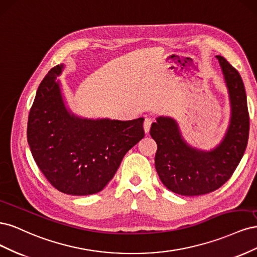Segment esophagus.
Returning <instances> with one entry per match:
<instances>
[{
	"instance_id": "1",
	"label": "esophagus",
	"mask_w": 257,
	"mask_h": 257,
	"mask_svg": "<svg viewBox=\"0 0 257 257\" xmlns=\"http://www.w3.org/2000/svg\"><path fill=\"white\" fill-rule=\"evenodd\" d=\"M151 124H152V120H151V119L147 118V119L145 120V122H144V130H145V132H146V134H148V133H149V132H150Z\"/></svg>"
}]
</instances>
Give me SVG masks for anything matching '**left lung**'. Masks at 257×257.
<instances>
[{
    "mask_svg": "<svg viewBox=\"0 0 257 257\" xmlns=\"http://www.w3.org/2000/svg\"><path fill=\"white\" fill-rule=\"evenodd\" d=\"M219 61L228 93L229 123L220 144L210 150L188 144L176 119L160 115L150 135L158 145L155 168L168 190L183 196L213 192L226 182L243 157L248 139V112L242 79L221 56Z\"/></svg>",
    "mask_w": 257,
    "mask_h": 257,
    "instance_id": "8db88e82",
    "label": "left lung"
}]
</instances>
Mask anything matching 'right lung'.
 <instances>
[{
  "label": "right lung",
  "mask_w": 257,
  "mask_h": 257,
  "mask_svg": "<svg viewBox=\"0 0 257 257\" xmlns=\"http://www.w3.org/2000/svg\"><path fill=\"white\" fill-rule=\"evenodd\" d=\"M63 69L64 64L51 68L37 89L29 114L28 143L37 166L54 188L68 195H91L105 188L124 155L144 138L145 119L75 114L58 78Z\"/></svg>",
  "instance_id": "add662e5"
}]
</instances>
